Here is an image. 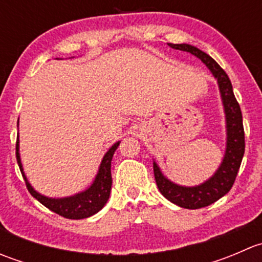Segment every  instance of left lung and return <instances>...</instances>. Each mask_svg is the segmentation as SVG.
<instances>
[{
	"instance_id": "left-lung-1",
	"label": "left lung",
	"mask_w": 262,
	"mask_h": 262,
	"mask_svg": "<svg viewBox=\"0 0 262 262\" xmlns=\"http://www.w3.org/2000/svg\"><path fill=\"white\" fill-rule=\"evenodd\" d=\"M168 46L173 49L184 50L191 53L199 58L212 72L218 82L221 92L222 104H223L224 115H226V152L218 170L210 176L207 181L195 186H182L168 180L162 173L161 168L153 161V172H155L156 184L161 194L173 204L185 209H199L208 207L227 194L233 186L237 172L241 166L245 153V132L242 124V113L236 97H234L232 83L227 73L210 55L198 49L190 44H171Z\"/></svg>"
}]
</instances>
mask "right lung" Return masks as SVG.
Here are the masks:
<instances>
[{"label":"right lung","mask_w":262,"mask_h":262,"mask_svg":"<svg viewBox=\"0 0 262 262\" xmlns=\"http://www.w3.org/2000/svg\"><path fill=\"white\" fill-rule=\"evenodd\" d=\"M18 125V121H17ZM120 144V141L116 142L109 148L105 156L102 157L101 163H100L99 171H97L95 180L83 191L77 192L75 195L64 198H48L46 195H41L40 192L36 191L30 182L28 181V178L24 172L23 163H21L20 158V144H18V137L16 142V160L20 167L23 178L25 180L26 187H28L29 192L35 198L38 202H40L44 207H47L52 212L59 214V215L64 216L68 219H83L89 218V216L96 214L99 210L104 208L106 202L109 200L110 191H112V160L116 148Z\"/></svg>","instance_id":"obj_1"}]
</instances>
